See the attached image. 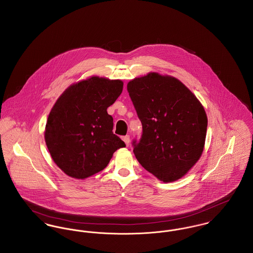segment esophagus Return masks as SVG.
Returning <instances> with one entry per match:
<instances>
[{"label": "esophagus", "mask_w": 253, "mask_h": 253, "mask_svg": "<svg viewBox=\"0 0 253 253\" xmlns=\"http://www.w3.org/2000/svg\"><path fill=\"white\" fill-rule=\"evenodd\" d=\"M122 139H123V141L125 142V144H126L127 146L130 144V136H129V135L122 136Z\"/></svg>", "instance_id": "esophagus-1"}]
</instances>
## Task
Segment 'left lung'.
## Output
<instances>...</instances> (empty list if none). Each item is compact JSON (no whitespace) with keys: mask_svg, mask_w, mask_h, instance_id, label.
Returning a JSON list of instances; mask_svg holds the SVG:
<instances>
[{"mask_svg":"<svg viewBox=\"0 0 253 253\" xmlns=\"http://www.w3.org/2000/svg\"><path fill=\"white\" fill-rule=\"evenodd\" d=\"M127 90L142 125L139 140H133L136 160L161 181L180 179L203 152V106L179 80L158 73L130 81Z\"/></svg>","mask_w":253,"mask_h":253,"instance_id":"obj_1","label":"left lung"}]
</instances>
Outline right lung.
I'll list each match as a JSON object with an SVG mask.
<instances>
[{"label":"right lung","mask_w":253,"mask_h":253,"mask_svg":"<svg viewBox=\"0 0 253 253\" xmlns=\"http://www.w3.org/2000/svg\"><path fill=\"white\" fill-rule=\"evenodd\" d=\"M123 89L120 80L99 77L70 85L57 100L47 119L45 141L52 159L65 174L84 179L103 170L118 148L107 113Z\"/></svg>","instance_id":"obj_1"}]
</instances>
